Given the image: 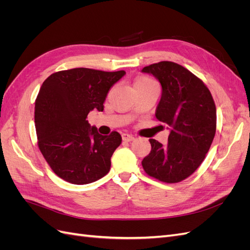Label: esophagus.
Here are the masks:
<instances>
[{"mask_svg": "<svg viewBox=\"0 0 250 250\" xmlns=\"http://www.w3.org/2000/svg\"><path fill=\"white\" fill-rule=\"evenodd\" d=\"M133 139H134V138H133L132 134H129V133H123V134H122V140L125 141V142H130V141H132Z\"/></svg>", "mask_w": 250, "mask_h": 250, "instance_id": "obj_1", "label": "esophagus"}]
</instances>
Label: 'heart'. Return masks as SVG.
Returning <instances> with one entry per match:
<instances>
[{
    "label": "heart",
    "instance_id": "obj_1",
    "mask_svg": "<svg viewBox=\"0 0 250 250\" xmlns=\"http://www.w3.org/2000/svg\"><path fill=\"white\" fill-rule=\"evenodd\" d=\"M153 84H155V83L150 78L140 77L134 81L133 86H134V88H137V87H141V86H147V85H153Z\"/></svg>",
    "mask_w": 250,
    "mask_h": 250
}]
</instances>
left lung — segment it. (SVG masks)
Masks as SVG:
<instances>
[{
	"label": "left lung",
	"mask_w": 250,
	"mask_h": 250,
	"mask_svg": "<svg viewBox=\"0 0 250 250\" xmlns=\"http://www.w3.org/2000/svg\"><path fill=\"white\" fill-rule=\"evenodd\" d=\"M161 82L155 117L168 125V144L150 139L142 166L149 176L167 184L188 178L201 165L216 133V105L203 81L183 65L161 62L142 70Z\"/></svg>",
	"instance_id": "1"
}]
</instances>
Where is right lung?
<instances>
[{
	"label": "right lung",
	"instance_id": "right-lung-1",
	"mask_svg": "<svg viewBox=\"0 0 250 250\" xmlns=\"http://www.w3.org/2000/svg\"><path fill=\"white\" fill-rule=\"evenodd\" d=\"M125 74L76 67L43 81L35 100L37 145L53 172L67 183L90 184L109 172L122 138L117 131L98 133L86 118L93 109L103 110L109 88Z\"/></svg>",
	"mask_w": 250,
	"mask_h": 250
}]
</instances>
